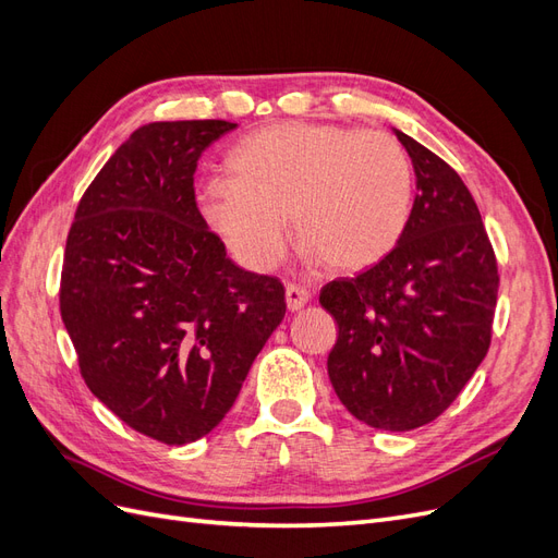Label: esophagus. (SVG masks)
Instances as JSON below:
<instances>
[{
	"mask_svg": "<svg viewBox=\"0 0 558 558\" xmlns=\"http://www.w3.org/2000/svg\"><path fill=\"white\" fill-rule=\"evenodd\" d=\"M312 293L307 289H302V286H286V307H289L291 312H298L302 310L310 302Z\"/></svg>",
	"mask_w": 558,
	"mask_h": 558,
	"instance_id": "esophagus-1",
	"label": "esophagus"
}]
</instances>
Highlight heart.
<instances>
[{
    "label": "heart",
    "instance_id": "heart-1",
    "mask_svg": "<svg viewBox=\"0 0 558 558\" xmlns=\"http://www.w3.org/2000/svg\"><path fill=\"white\" fill-rule=\"evenodd\" d=\"M230 177L197 185L202 221L253 272L272 269L291 216L310 265L361 272L400 242L412 209V167L381 130L286 121L251 132L228 156Z\"/></svg>",
    "mask_w": 558,
    "mask_h": 558
}]
</instances>
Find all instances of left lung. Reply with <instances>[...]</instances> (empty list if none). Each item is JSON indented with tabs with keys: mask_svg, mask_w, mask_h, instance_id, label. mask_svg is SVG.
Wrapping results in <instances>:
<instances>
[{
	"mask_svg": "<svg viewBox=\"0 0 558 558\" xmlns=\"http://www.w3.org/2000/svg\"><path fill=\"white\" fill-rule=\"evenodd\" d=\"M416 197L400 242L353 279L320 289L337 320L328 377L363 424L412 430L440 416L492 344L498 267L461 177L396 130Z\"/></svg>",
	"mask_w": 558,
	"mask_h": 558,
	"instance_id": "obj_1",
	"label": "left lung"
}]
</instances>
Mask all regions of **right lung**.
I'll use <instances>...</instances> for the list:
<instances>
[{"label": "right lung", "mask_w": 558, "mask_h": 558, "mask_svg": "<svg viewBox=\"0 0 558 558\" xmlns=\"http://www.w3.org/2000/svg\"><path fill=\"white\" fill-rule=\"evenodd\" d=\"M228 121L134 130L83 193L60 312L93 396L165 445L214 430L286 314L277 277L232 263L195 205V167Z\"/></svg>", "instance_id": "1"}]
</instances>
